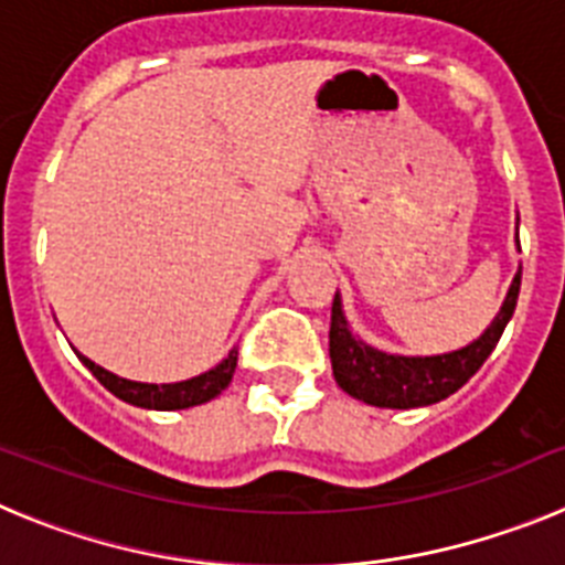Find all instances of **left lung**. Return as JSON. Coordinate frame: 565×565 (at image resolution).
I'll use <instances>...</instances> for the list:
<instances>
[{"instance_id":"8db88e82","label":"left lung","mask_w":565,"mask_h":565,"mask_svg":"<svg viewBox=\"0 0 565 565\" xmlns=\"http://www.w3.org/2000/svg\"><path fill=\"white\" fill-rule=\"evenodd\" d=\"M521 291V271L509 286L501 311L492 319V326L467 348L441 356H398L371 348L348 328L342 313V299L333 297L331 306V364L333 379L348 396L359 398L373 407H393V411H411V407H427L441 398L461 391L469 379L476 376L478 367L495 351L503 328L512 319Z\"/></svg>"}]
</instances>
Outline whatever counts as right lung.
Here are the masks:
<instances>
[{"mask_svg":"<svg viewBox=\"0 0 565 565\" xmlns=\"http://www.w3.org/2000/svg\"><path fill=\"white\" fill-rule=\"evenodd\" d=\"M78 359L113 396H118L127 404H135V407H147V411H183V407L212 402L214 396H221L226 391L234 376V367H237V351H232L221 364H214L212 371L201 373V376L174 384H147L115 376V373L98 367L96 362H89L82 353H78Z\"/></svg>","mask_w":565,"mask_h":565,"instance_id":"1","label":"right lung"}]
</instances>
